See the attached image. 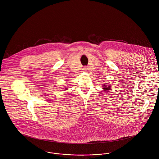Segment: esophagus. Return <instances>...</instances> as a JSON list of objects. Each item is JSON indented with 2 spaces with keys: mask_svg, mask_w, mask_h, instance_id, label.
<instances>
[{
  "mask_svg": "<svg viewBox=\"0 0 159 159\" xmlns=\"http://www.w3.org/2000/svg\"><path fill=\"white\" fill-rule=\"evenodd\" d=\"M86 69H87L86 67H84V68H83V70H86Z\"/></svg>",
  "mask_w": 159,
  "mask_h": 159,
  "instance_id": "34e87169",
  "label": "esophagus"
}]
</instances>
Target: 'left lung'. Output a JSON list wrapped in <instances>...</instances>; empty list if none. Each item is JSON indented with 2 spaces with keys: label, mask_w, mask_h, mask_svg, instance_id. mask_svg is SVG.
<instances>
[{
  "label": "left lung",
  "mask_w": 159,
  "mask_h": 159,
  "mask_svg": "<svg viewBox=\"0 0 159 159\" xmlns=\"http://www.w3.org/2000/svg\"><path fill=\"white\" fill-rule=\"evenodd\" d=\"M103 89L105 90V91H108L110 89V88H111L110 86L107 87V86H105H105H103Z\"/></svg>",
  "instance_id": "1"
}]
</instances>
